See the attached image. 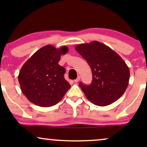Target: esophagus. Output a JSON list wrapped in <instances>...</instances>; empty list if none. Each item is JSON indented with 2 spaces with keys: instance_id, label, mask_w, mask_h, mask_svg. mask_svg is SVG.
<instances>
[{
  "instance_id": "esophagus-1",
  "label": "esophagus",
  "mask_w": 147,
  "mask_h": 147,
  "mask_svg": "<svg viewBox=\"0 0 147 147\" xmlns=\"http://www.w3.org/2000/svg\"><path fill=\"white\" fill-rule=\"evenodd\" d=\"M80 79H81L80 76H78V77H77V78L76 79H75V80H74V82H75V83H77V82H79V80H80Z\"/></svg>"
}]
</instances>
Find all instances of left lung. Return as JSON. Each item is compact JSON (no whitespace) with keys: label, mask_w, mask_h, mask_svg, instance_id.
<instances>
[{"label":"left lung","mask_w":147,"mask_h":147,"mask_svg":"<svg viewBox=\"0 0 147 147\" xmlns=\"http://www.w3.org/2000/svg\"><path fill=\"white\" fill-rule=\"evenodd\" d=\"M75 50L92 70L90 85L79 83L88 99L99 106L117 101L129 85L130 71L124 61L109 46L97 41L77 45Z\"/></svg>","instance_id":"left-lung-1"}]
</instances>
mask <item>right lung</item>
I'll return each instance as SVG.
<instances>
[{
	"mask_svg": "<svg viewBox=\"0 0 147 147\" xmlns=\"http://www.w3.org/2000/svg\"><path fill=\"white\" fill-rule=\"evenodd\" d=\"M68 47L47 45L36 51L22 66L18 75L21 90L27 99L41 107L52 106L61 100L70 88L64 78L65 69L58 64Z\"/></svg>",
	"mask_w": 147,
	"mask_h": 147,
	"instance_id": "add662e5",
	"label": "right lung"
}]
</instances>
